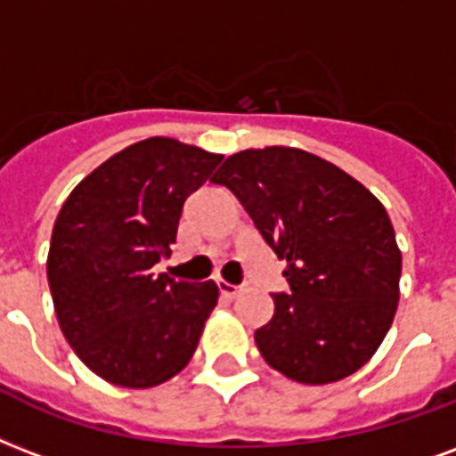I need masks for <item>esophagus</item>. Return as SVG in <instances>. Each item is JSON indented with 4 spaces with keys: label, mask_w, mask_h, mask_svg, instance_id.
Returning a JSON list of instances; mask_svg holds the SVG:
<instances>
[{
    "label": "esophagus",
    "mask_w": 456,
    "mask_h": 456,
    "mask_svg": "<svg viewBox=\"0 0 456 456\" xmlns=\"http://www.w3.org/2000/svg\"><path fill=\"white\" fill-rule=\"evenodd\" d=\"M217 287H220V294L224 298H236L243 291V287H236V284L229 282H217Z\"/></svg>",
    "instance_id": "34e87169"
}]
</instances>
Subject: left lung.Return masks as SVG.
Wrapping results in <instances>:
<instances>
[{
    "mask_svg": "<svg viewBox=\"0 0 456 456\" xmlns=\"http://www.w3.org/2000/svg\"><path fill=\"white\" fill-rule=\"evenodd\" d=\"M213 183L227 186L284 260L289 294L256 330L267 366L304 385L356 373L390 330L402 251L387 210L328 159L284 145L229 155Z\"/></svg>",
    "mask_w": 456,
    "mask_h": 456,
    "instance_id": "obj_1",
    "label": "left lung"
}]
</instances>
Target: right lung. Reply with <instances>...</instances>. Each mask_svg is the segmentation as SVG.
<instances>
[{
	"label": "right lung",
	"mask_w": 456,
	"mask_h": 456,
	"mask_svg": "<svg viewBox=\"0 0 456 456\" xmlns=\"http://www.w3.org/2000/svg\"><path fill=\"white\" fill-rule=\"evenodd\" d=\"M220 162L155 135L93 169L61 205L47 282L66 342L102 380L155 387L196 352L217 284L174 282L152 265L172 253L186 198Z\"/></svg>",
	"instance_id": "add662e5"
}]
</instances>
